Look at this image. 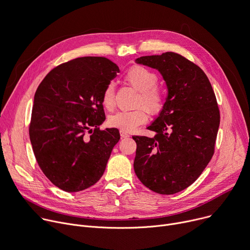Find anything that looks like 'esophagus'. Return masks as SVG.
Masks as SVG:
<instances>
[{
	"mask_svg": "<svg viewBox=\"0 0 250 250\" xmlns=\"http://www.w3.org/2000/svg\"><path fill=\"white\" fill-rule=\"evenodd\" d=\"M121 137H122V138H128L129 134H128L127 132L124 131V130H121Z\"/></svg>",
	"mask_w": 250,
	"mask_h": 250,
	"instance_id": "34e87169",
	"label": "esophagus"
}]
</instances>
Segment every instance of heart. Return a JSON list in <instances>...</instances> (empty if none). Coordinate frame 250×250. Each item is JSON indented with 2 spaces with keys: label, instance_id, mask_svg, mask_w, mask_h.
Masks as SVG:
<instances>
[{
  "label": "heart",
  "instance_id": "obj_1",
  "mask_svg": "<svg viewBox=\"0 0 250 250\" xmlns=\"http://www.w3.org/2000/svg\"><path fill=\"white\" fill-rule=\"evenodd\" d=\"M124 79L129 86L139 92L137 105H143L152 116L158 115L162 111L165 105V95L163 90L156 85L158 77L155 73L142 65H133L126 72ZM113 100L115 85L109 83L105 85L102 96L104 106L111 109ZM144 110L140 107L129 111H118L108 118L107 123L110 126L120 128L125 132L132 131L135 127L146 122L147 116Z\"/></svg>",
  "mask_w": 250,
  "mask_h": 250
}]
</instances>
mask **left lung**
Wrapping results in <instances>:
<instances>
[{
  "instance_id": "obj_1",
  "label": "left lung",
  "mask_w": 250,
  "mask_h": 250,
  "mask_svg": "<svg viewBox=\"0 0 250 250\" xmlns=\"http://www.w3.org/2000/svg\"><path fill=\"white\" fill-rule=\"evenodd\" d=\"M135 62L161 73L167 98L147 126L154 137H132L134 172L150 190L173 194L192 185L214 153L220 123L216 98L204 72L178 54L141 57Z\"/></svg>"
}]
</instances>
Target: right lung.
Wrapping results in <instances>:
<instances>
[{
  "instance_id": "obj_1",
  "label": "right lung",
  "mask_w": 250,
  "mask_h": 250,
  "mask_svg": "<svg viewBox=\"0 0 250 250\" xmlns=\"http://www.w3.org/2000/svg\"><path fill=\"white\" fill-rule=\"evenodd\" d=\"M118 73L106 58L83 57L56 66L37 88L29 128L34 154L44 175L66 192L98 183L120 141L118 128L100 129L103 92Z\"/></svg>"
}]
</instances>
